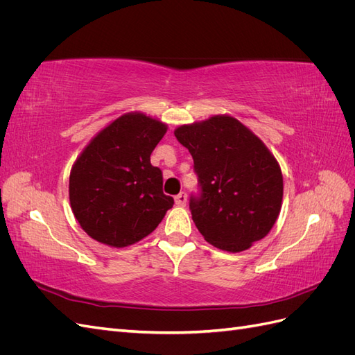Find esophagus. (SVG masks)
<instances>
[{
    "instance_id": "1",
    "label": "esophagus",
    "mask_w": 355,
    "mask_h": 355,
    "mask_svg": "<svg viewBox=\"0 0 355 355\" xmlns=\"http://www.w3.org/2000/svg\"><path fill=\"white\" fill-rule=\"evenodd\" d=\"M175 201H176L178 206H180V207L187 206V194H185V192H180V194H178L175 197Z\"/></svg>"
}]
</instances>
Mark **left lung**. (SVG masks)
Segmentation results:
<instances>
[{"label": "left lung", "instance_id": "8db88e82", "mask_svg": "<svg viewBox=\"0 0 355 355\" xmlns=\"http://www.w3.org/2000/svg\"><path fill=\"white\" fill-rule=\"evenodd\" d=\"M201 188L191 197L192 220L207 243L239 253L266 237L280 214L283 175L275 157L231 115L179 125Z\"/></svg>", "mask_w": 355, "mask_h": 355}]
</instances>
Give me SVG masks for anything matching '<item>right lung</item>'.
I'll return each instance as SVG.
<instances>
[{
	"mask_svg": "<svg viewBox=\"0 0 355 355\" xmlns=\"http://www.w3.org/2000/svg\"><path fill=\"white\" fill-rule=\"evenodd\" d=\"M167 124L144 112H125L96 135L75 159L69 202L87 235L111 247L145 239L163 220L173 198L151 154Z\"/></svg>",
	"mask_w": 355,
	"mask_h": 355,
	"instance_id": "obj_1",
	"label": "right lung"
}]
</instances>
